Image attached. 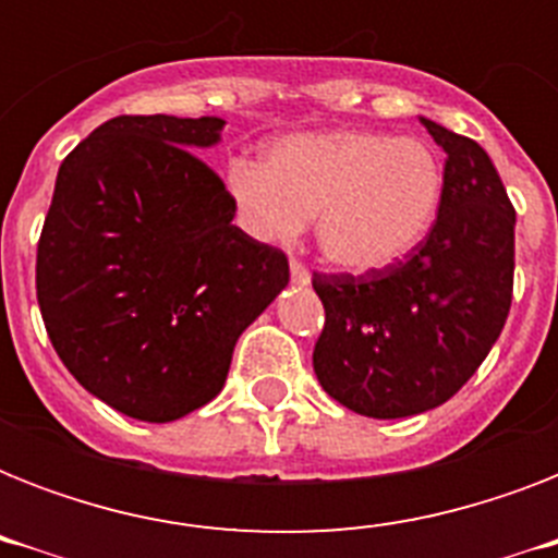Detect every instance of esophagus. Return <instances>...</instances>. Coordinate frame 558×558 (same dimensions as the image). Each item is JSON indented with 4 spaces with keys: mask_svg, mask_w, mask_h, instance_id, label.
<instances>
[{
    "mask_svg": "<svg viewBox=\"0 0 558 558\" xmlns=\"http://www.w3.org/2000/svg\"><path fill=\"white\" fill-rule=\"evenodd\" d=\"M289 278H292V283H298V287H306V283H310V269H306L301 260H292L289 263Z\"/></svg>",
    "mask_w": 558,
    "mask_h": 558,
    "instance_id": "1",
    "label": "esophagus"
}]
</instances>
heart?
I'll use <instances>...</instances> for the list:
<instances>
[{
	"label": "heart",
	"instance_id": "1",
	"mask_svg": "<svg viewBox=\"0 0 558 558\" xmlns=\"http://www.w3.org/2000/svg\"><path fill=\"white\" fill-rule=\"evenodd\" d=\"M228 193L257 240L292 243L315 217L324 260L376 271L402 260L432 228L442 168L420 138L332 130L283 138L263 165L234 161Z\"/></svg>",
	"mask_w": 558,
	"mask_h": 558
}]
</instances>
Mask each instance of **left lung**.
Wrapping results in <instances>:
<instances>
[{"instance_id":"left-lung-1","label":"left lung","mask_w":558,"mask_h":558,"mask_svg":"<svg viewBox=\"0 0 558 558\" xmlns=\"http://www.w3.org/2000/svg\"><path fill=\"white\" fill-rule=\"evenodd\" d=\"M446 153L437 219L405 260L315 275L324 330L313 367L336 402L373 420L432 411L493 350L510 315L515 210L477 142L420 118Z\"/></svg>"}]
</instances>
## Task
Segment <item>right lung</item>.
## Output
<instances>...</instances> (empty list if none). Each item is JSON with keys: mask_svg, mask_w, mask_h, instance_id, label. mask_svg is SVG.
<instances>
[{"mask_svg": "<svg viewBox=\"0 0 558 558\" xmlns=\"http://www.w3.org/2000/svg\"><path fill=\"white\" fill-rule=\"evenodd\" d=\"M222 118L118 116L57 170L37 245L48 339L100 402L173 423L217 397L243 330L289 283L280 248L231 226L234 199L193 150Z\"/></svg>", "mask_w": 558, "mask_h": 558, "instance_id": "1", "label": "right lung"}]
</instances>
